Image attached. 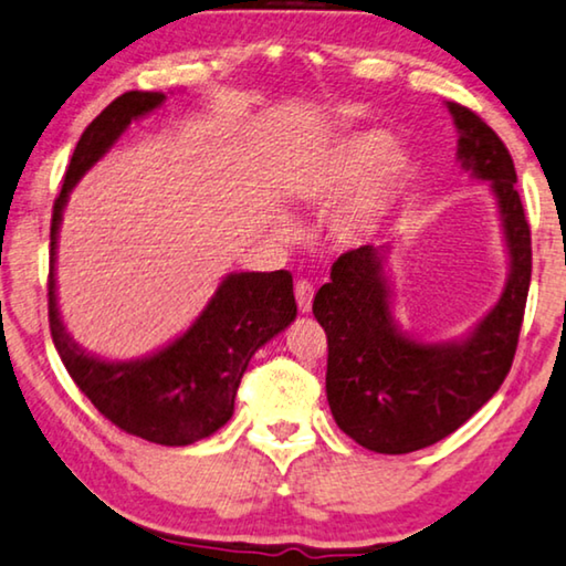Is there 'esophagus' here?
Returning <instances> with one entry per match:
<instances>
[{
  "label": "esophagus",
  "instance_id": "1",
  "mask_svg": "<svg viewBox=\"0 0 566 566\" xmlns=\"http://www.w3.org/2000/svg\"><path fill=\"white\" fill-rule=\"evenodd\" d=\"M294 297H297V307L302 315L312 312V297H315V286H312L307 280H300L294 284Z\"/></svg>",
  "mask_w": 566,
  "mask_h": 566
}]
</instances>
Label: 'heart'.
<instances>
[{
    "instance_id": "1",
    "label": "heart",
    "mask_w": 566,
    "mask_h": 566,
    "mask_svg": "<svg viewBox=\"0 0 566 566\" xmlns=\"http://www.w3.org/2000/svg\"><path fill=\"white\" fill-rule=\"evenodd\" d=\"M378 133L349 138L332 150L304 178L302 199L317 211H332L329 231L339 247H363L378 237L382 223L396 211L410 181V158L390 150Z\"/></svg>"
}]
</instances>
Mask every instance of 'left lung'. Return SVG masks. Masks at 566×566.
<instances>
[{"label": "left lung", "mask_w": 566, "mask_h": 566, "mask_svg": "<svg viewBox=\"0 0 566 566\" xmlns=\"http://www.w3.org/2000/svg\"><path fill=\"white\" fill-rule=\"evenodd\" d=\"M459 130V164L499 206L509 276L499 302L469 335L423 343L392 307V244L347 251L332 264L312 312L327 332V402L339 430L375 453H412L461 428L509 375L532 282V234L516 170L501 138L476 113L446 103Z\"/></svg>", "instance_id": "obj_1"}]
</instances>
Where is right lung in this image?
<instances>
[{"label":"right lung","instance_id":"right-lung-1","mask_svg":"<svg viewBox=\"0 0 566 566\" xmlns=\"http://www.w3.org/2000/svg\"><path fill=\"white\" fill-rule=\"evenodd\" d=\"M164 93H125L80 136L50 227V332L70 378L90 402L130 436L160 446H191L234 416V398L249 360L297 317L292 274L231 272L184 335L138 360H103L80 347L62 325L55 259L70 191L115 146L128 125L164 105Z\"/></svg>","mask_w":566,"mask_h":566}]
</instances>
